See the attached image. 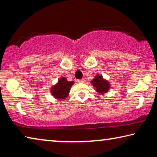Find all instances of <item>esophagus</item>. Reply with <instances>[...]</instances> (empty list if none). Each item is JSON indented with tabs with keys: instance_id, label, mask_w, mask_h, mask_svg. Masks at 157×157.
Wrapping results in <instances>:
<instances>
[{
	"instance_id": "esophagus-1",
	"label": "esophagus",
	"mask_w": 157,
	"mask_h": 157,
	"mask_svg": "<svg viewBox=\"0 0 157 157\" xmlns=\"http://www.w3.org/2000/svg\"><path fill=\"white\" fill-rule=\"evenodd\" d=\"M78 82L79 83H84L85 82V79H78Z\"/></svg>"
}]
</instances>
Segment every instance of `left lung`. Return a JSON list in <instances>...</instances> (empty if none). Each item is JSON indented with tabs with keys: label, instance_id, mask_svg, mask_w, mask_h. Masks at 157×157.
I'll return each mask as SVG.
<instances>
[{
	"label": "left lung",
	"instance_id": "obj_1",
	"mask_svg": "<svg viewBox=\"0 0 157 157\" xmlns=\"http://www.w3.org/2000/svg\"><path fill=\"white\" fill-rule=\"evenodd\" d=\"M93 86L95 87V91L99 94H105L110 88V84L108 81L105 79L100 75H97L95 76L94 79L91 81Z\"/></svg>",
	"mask_w": 157,
	"mask_h": 157
}]
</instances>
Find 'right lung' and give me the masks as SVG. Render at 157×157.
<instances>
[{
  "label": "right lung",
  "instance_id": "right-lung-1",
  "mask_svg": "<svg viewBox=\"0 0 157 157\" xmlns=\"http://www.w3.org/2000/svg\"><path fill=\"white\" fill-rule=\"evenodd\" d=\"M73 84L74 82L73 81L68 82L66 78L62 77L59 79L57 84L52 87L50 89V92H51L52 96H54L57 99L63 100L66 97H68L69 91Z\"/></svg>",
  "mask_w": 157,
  "mask_h": 157
}]
</instances>
